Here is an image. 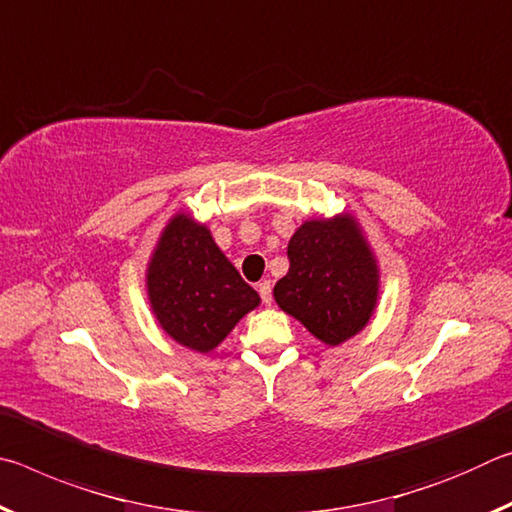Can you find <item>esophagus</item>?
<instances>
[{
	"label": "esophagus",
	"mask_w": 512,
	"mask_h": 512,
	"mask_svg": "<svg viewBox=\"0 0 512 512\" xmlns=\"http://www.w3.org/2000/svg\"><path fill=\"white\" fill-rule=\"evenodd\" d=\"M257 291H259V296H262L264 305H271V300H273V284H271V280L259 282L257 284Z\"/></svg>",
	"instance_id": "obj_1"
}]
</instances>
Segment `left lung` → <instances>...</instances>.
Listing matches in <instances>:
<instances>
[{
	"label": "left lung",
	"mask_w": 512,
	"mask_h": 512,
	"mask_svg": "<svg viewBox=\"0 0 512 512\" xmlns=\"http://www.w3.org/2000/svg\"><path fill=\"white\" fill-rule=\"evenodd\" d=\"M287 253L289 273L273 289L277 307L329 348L363 332L375 316L381 271L357 216H311Z\"/></svg>",
	"instance_id": "left-lung-1"
}]
</instances>
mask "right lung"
Returning <instances> with one entry per match:
<instances>
[{"mask_svg":"<svg viewBox=\"0 0 512 512\" xmlns=\"http://www.w3.org/2000/svg\"><path fill=\"white\" fill-rule=\"evenodd\" d=\"M144 287L162 332L201 354L219 348L262 302L216 246L212 230L189 210H178L164 223L146 262Z\"/></svg>","mask_w":512,"mask_h":512,"instance_id":"obj_1","label":"right lung"}]
</instances>
